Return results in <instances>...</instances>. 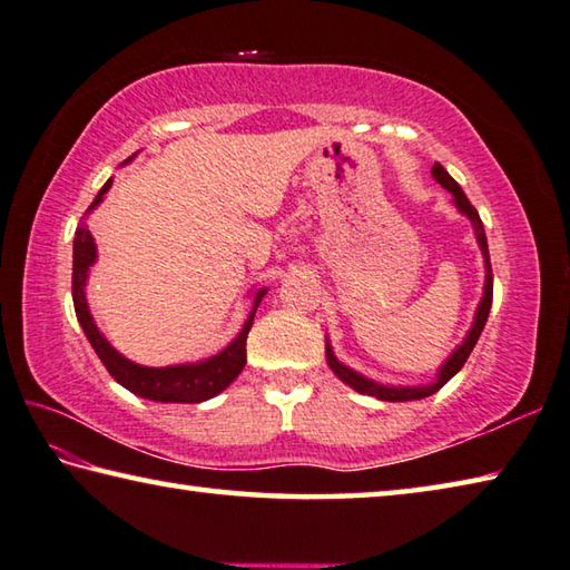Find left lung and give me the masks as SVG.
<instances>
[{"label": "left lung", "mask_w": 570, "mask_h": 570, "mask_svg": "<svg viewBox=\"0 0 570 570\" xmlns=\"http://www.w3.org/2000/svg\"><path fill=\"white\" fill-rule=\"evenodd\" d=\"M433 177L441 183L448 193L453 195V203L458 207V213H463L468 219L473 223L475 229V239H478V247H481L483 253V263H485V285H483V297H481V305H478L475 317H473V325L471 331H468L465 341L455 347L451 353V357L441 365V371H438L435 381L428 383V385H383V383H375L371 377H365L361 373H355L353 367L343 365L337 361L331 343H325V357H327V365H331V371L341 377L345 385H351L353 391L363 393V395H373L377 401H387V403H403V401H421V397H428L441 391V387L451 381V377L461 371L465 365L468 355L473 353V347L478 343V337H481L485 321H488V313H491V305H493V269H491V255H488V239H485V229L481 223V215H478V209L468 203L465 193L461 189V185L455 183V179L445 173V167L441 163L433 165Z\"/></svg>", "instance_id": "8db88e82"}]
</instances>
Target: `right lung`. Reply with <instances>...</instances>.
Returning a JSON list of instances; mask_svg holds the SVG:
<instances>
[{"label":"right lung","mask_w":570,"mask_h":570,"mask_svg":"<svg viewBox=\"0 0 570 570\" xmlns=\"http://www.w3.org/2000/svg\"><path fill=\"white\" fill-rule=\"evenodd\" d=\"M132 157H127L125 165ZM109 187H112V179H107L102 189H99L95 203L87 207V215L92 213L99 203H102V197ZM95 259H97L95 237H92V233H89L85 219H82V223L77 225V233H75V263H72L75 313H77L79 325H82L89 345L95 347L97 357L107 367V373L112 375L119 385L127 387L129 393L147 397V401H157V403H203V401H209V397H215L217 393H223L225 387L233 383L239 373H243V367L247 363V333H249V327H253L257 305L267 293L265 287L255 293L253 311H249L243 331L237 333L235 341L229 343L225 351H219L217 355L207 357V361H199V363L145 367V365L127 361L125 355H119L115 347L107 343V337L99 333V327L95 325V317L89 315L85 285H87L89 267L95 265Z\"/></svg>","instance_id":"right-lung-1"}]
</instances>
